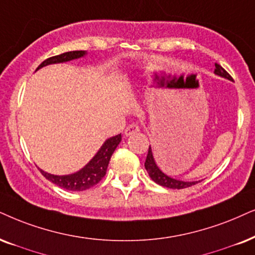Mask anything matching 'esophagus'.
Wrapping results in <instances>:
<instances>
[{
    "instance_id": "esophagus-1",
    "label": "esophagus",
    "mask_w": 255,
    "mask_h": 255,
    "mask_svg": "<svg viewBox=\"0 0 255 255\" xmlns=\"http://www.w3.org/2000/svg\"><path fill=\"white\" fill-rule=\"evenodd\" d=\"M138 130H140V127H138L137 124H130L125 129V134H126V136H130V135L137 133Z\"/></svg>"
}]
</instances>
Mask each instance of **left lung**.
I'll return each instance as SVG.
<instances>
[{
	"label": "left lung",
	"instance_id": "obj_1",
	"mask_svg": "<svg viewBox=\"0 0 255 255\" xmlns=\"http://www.w3.org/2000/svg\"><path fill=\"white\" fill-rule=\"evenodd\" d=\"M214 74L218 76L225 77V79L230 80V81H233L230 74H228L226 70H225L220 64L215 63V69H214ZM144 167L148 170V174H149L150 179L153 180L154 182H156L157 185L162 186V187H167V188H172V189H182V188H187V187H191L193 185H196V183L200 181H182V180H176L170 178V176L167 175L159 168V166L156 165L155 159H154L153 151H151V147L149 146V149H148V154L146 157V162H144Z\"/></svg>",
	"mask_w": 255,
	"mask_h": 255
}]
</instances>
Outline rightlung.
Here are the masks:
<instances>
[{
    "instance_id": "obj_1",
    "label": "right lung",
    "mask_w": 255,
    "mask_h": 255,
    "mask_svg": "<svg viewBox=\"0 0 255 255\" xmlns=\"http://www.w3.org/2000/svg\"><path fill=\"white\" fill-rule=\"evenodd\" d=\"M87 55L86 50H74V51H67V53L61 54V55H56L49 59L44 60L37 69L43 68V67L49 66V64L55 63H63L68 62V61L81 59V57ZM121 134L115 135L107 138L102 144L101 148L98 150V153L93 156V159L89 161L87 165L77 172L73 174H68V175H55V174H50L44 172V170L40 169L42 175L44 178L49 180L50 182L55 183L56 186L61 187V188L67 189V191L72 192H82L86 189H89L90 187L95 186L96 183L101 181V179L106 175L107 172V167L109 163V160L117 149L119 143L121 142Z\"/></svg>"
}]
</instances>
